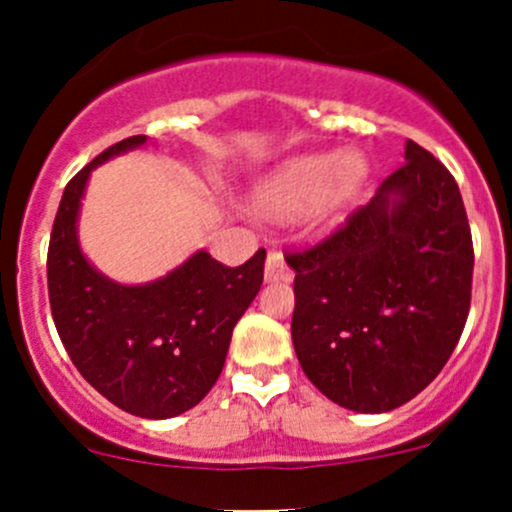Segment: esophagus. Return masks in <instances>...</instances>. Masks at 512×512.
I'll use <instances>...</instances> for the list:
<instances>
[{
  "mask_svg": "<svg viewBox=\"0 0 512 512\" xmlns=\"http://www.w3.org/2000/svg\"><path fill=\"white\" fill-rule=\"evenodd\" d=\"M292 270L284 262V255L279 250L267 252V262H265V282H292Z\"/></svg>",
  "mask_w": 512,
  "mask_h": 512,
  "instance_id": "esophagus-1",
  "label": "esophagus"
}]
</instances>
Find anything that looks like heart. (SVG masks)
I'll use <instances>...</instances> for the list:
<instances>
[{"label":"heart","instance_id":"b5f03b06","mask_svg":"<svg viewBox=\"0 0 512 512\" xmlns=\"http://www.w3.org/2000/svg\"><path fill=\"white\" fill-rule=\"evenodd\" d=\"M368 174V161L358 152L294 157L262 181L257 211L270 218H292L311 206V213L328 223L353 201Z\"/></svg>","mask_w":512,"mask_h":512}]
</instances>
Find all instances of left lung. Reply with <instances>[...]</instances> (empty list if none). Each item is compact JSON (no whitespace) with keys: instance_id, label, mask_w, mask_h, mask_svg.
<instances>
[{"instance_id":"8db88e82","label":"left lung","mask_w":512,"mask_h":512,"mask_svg":"<svg viewBox=\"0 0 512 512\" xmlns=\"http://www.w3.org/2000/svg\"><path fill=\"white\" fill-rule=\"evenodd\" d=\"M287 265L306 378L346 410H395L437 378L469 316L473 242L459 186L407 139L405 164L368 206Z\"/></svg>"}]
</instances>
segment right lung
<instances>
[{
	"mask_svg": "<svg viewBox=\"0 0 512 512\" xmlns=\"http://www.w3.org/2000/svg\"><path fill=\"white\" fill-rule=\"evenodd\" d=\"M144 144L147 134L112 144L66 186L48 242V299L73 365L102 397L134 417L169 419L211 392L233 328L260 292L267 252L225 267L196 250L147 284H120L90 265L78 240L90 174Z\"/></svg>",
	"mask_w": 512,
	"mask_h": 512,
	"instance_id": "1",
	"label": "right lung"
}]
</instances>
